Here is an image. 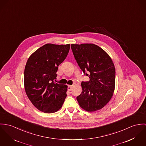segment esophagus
<instances>
[{"mask_svg": "<svg viewBox=\"0 0 146 146\" xmlns=\"http://www.w3.org/2000/svg\"><path fill=\"white\" fill-rule=\"evenodd\" d=\"M72 88H73V85H68V90L69 91H71L72 89Z\"/></svg>", "mask_w": 146, "mask_h": 146, "instance_id": "34e87169", "label": "esophagus"}]
</instances>
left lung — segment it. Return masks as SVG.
Wrapping results in <instances>:
<instances>
[{"label":"left lung","instance_id":"8db88e82","mask_svg":"<svg viewBox=\"0 0 146 146\" xmlns=\"http://www.w3.org/2000/svg\"><path fill=\"white\" fill-rule=\"evenodd\" d=\"M71 48L80 69L90 78L88 82L81 83L82 93L77 97L79 105L88 112L100 110L113 95L115 68L113 60L105 50L93 44H71Z\"/></svg>","mask_w":146,"mask_h":146}]
</instances>
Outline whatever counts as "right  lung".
Returning <instances> with one entry per match:
<instances>
[{
  "mask_svg": "<svg viewBox=\"0 0 146 146\" xmlns=\"http://www.w3.org/2000/svg\"><path fill=\"white\" fill-rule=\"evenodd\" d=\"M70 44H46L33 53L24 72L25 90L33 106L45 113L58 111L66 97L68 86L54 83L58 66L65 60Z\"/></svg>",
  "mask_w": 146,
  "mask_h": 146,
  "instance_id": "obj_1",
  "label": "right lung"
}]
</instances>
